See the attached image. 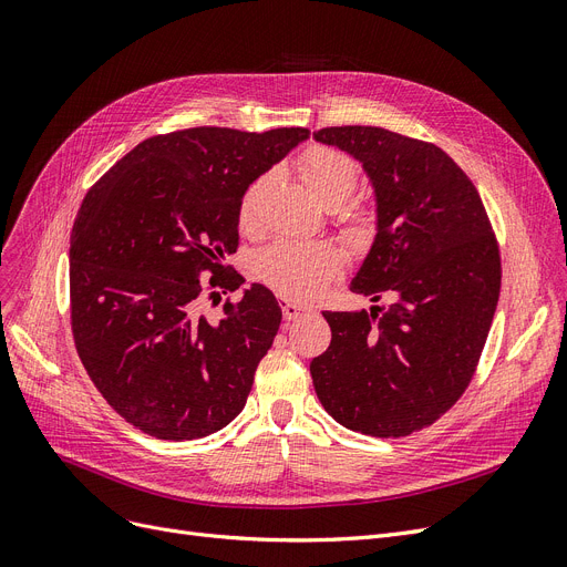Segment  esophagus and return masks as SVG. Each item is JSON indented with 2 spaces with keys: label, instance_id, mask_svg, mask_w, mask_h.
Returning a JSON list of instances; mask_svg holds the SVG:
<instances>
[{
  "label": "esophagus",
  "instance_id": "obj_1",
  "mask_svg": "<svg viewBox=\"0 0 567 567\" xmlns=\"http://www.w3.org/2000/svg\"><path fill=\"white\" fill-rule=\"evenodd\" d=\"M281 311H284V318H286V320H298L300 316L309 313L311 309L300 307V305H295V302H290V300H284V302H281Z\"/></svg>",
  "mask_w": 567,
  "mask_h": 567
}]
</instances>
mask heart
I'll use <instances>...</instances> for the list:
<instances>
[{
  "mask_svg": "<svg viewBox=\"0 0 567 567\" xmlns=\"http://www.w3.org/2000/svg\"><path fill=\"white\" fill-rule=\"evenodd\" d=\"M300 175L311 196L326 209H341L360 184V168L355 158L332 150L311 147L298 161ZM269 175L254 179L239 203V224L245 230L258 228V212ZM369 221L362 214H350L343 221V233L353 239L364 237ZM343 251L332 241H292L279 239L256 258L258 279L277 295L295 302H311L328 290L343 272Z\"/></svg>",
  "mask_w": 567,
  "mask_h": 567,
  "instance_id": "heart-1",
  "label": "heart"
}]
</instances>
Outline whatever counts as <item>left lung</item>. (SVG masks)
<instances>
[{
    "mask_svg": "<svg viewBox=\"0 0 567 567\" xmlns=\"http://www.w3.org/2000/svg\"><path fill=\"white\" fill-rule=\"evenodd\" d=\"M358 158L375 194V237L350 290L388 309L326 311L311 360L339 424L399 439L434 424L468 388L501 292V254L477 188L434 143L381 126L313 133Z\"/></svg>",
    "mask_w": 567,
    "mask_h": 567,
    "instance_id": "left-lung-1",
    "label": "left lung"
}]
</instances>
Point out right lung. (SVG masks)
I'll return each mask as SVG.
<instances>
[{"label":"right lung","instance_id":"obj_1","mask_svg":"<svg viewBox=\"0 0 567 567\" xmlns=\"http://www.w3.org/2000/svg\"><path fill=\"white\" fill-rule=\"evenodd\" d=\"M307 138L302 126L173 131L133 147L80 205L69 249L75 350L103 399L145 434L203 439L245 409L281 307L260 284L219 318L200 313V298L219 302L245 284L224 262L237 251L241 196Z\"/></svg>","mask_w":567,"mask_h":567}]
</instances>
